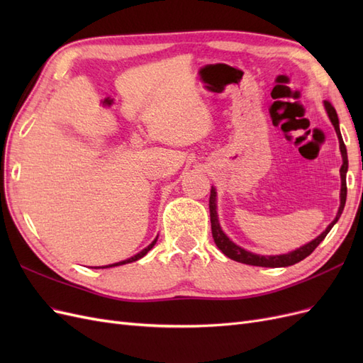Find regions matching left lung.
I'll use <instances>...</instances> for the list:
<instances>
[{"mask_svg":"<svg viewBox=\"0 0 363 363\" xmlns=\"http://www.w3.org/2000/svg\"><path fill=\"white\" fill-rule=\"evenodd\" d=\"M325 111L328 113V118H330L332 124L336 130V135L339 138V147H340V152H342V167H340V182H342V186H340V206L336 218L333 219V223L325 228V232H323L316 239H313L312 242L306 244L303 247H300L298 250H295L292 252H288V255H280V256H259V255H252V252L238 247L236 244H233L230 240L225 233L219 227L218 223V213H216V192L212 188L211 191V199H208V211H211V224H212V236L216 247L221 250L224 255L230 259H233L236 262L240 263H247V265H252V267H269V268H280V267H291L295 265V263L301 262L303 259H306L309 255H312L313 250L320 245L324 238L327 236V233L330 232L332 227L337 223V219L344 211L345 206V200H347V169H348V159H347V148L342 140V136H340V130H339V119L336 115L335 107L332 106L330 101H324Z\"/></svg>","mask_w":363,"mask_h":363,"instance_id":"obj_1","label":"left lung"}]
</instances>
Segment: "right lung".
I'll return each mask as SVG.
<instances>
[{
    "instance_id": "obj_1",
    "label": "right lung",
    "mask_w": 363,
    "mask_h": 363,
    "mask_svg": "<svg viewBox=\"0 0 363 363\" xmlns=\"http://www.w3.org/2000/svg\"><path fill=\"white\" fill-rule=\"evenodd\" d=\"M156 240H157V238L155 239V240H152V242L147 247V248H144V250H142L140 252H138V255L136 256H133V257H130V259H127V260H123V262H118V263H113V265H107V267H100V268H112V267H119V265H125V263H130V262H136L138 259H140V257H144L145 255H147V252L152 248V247H155V244H156Z\"/></svg>"
}]
</instances>
